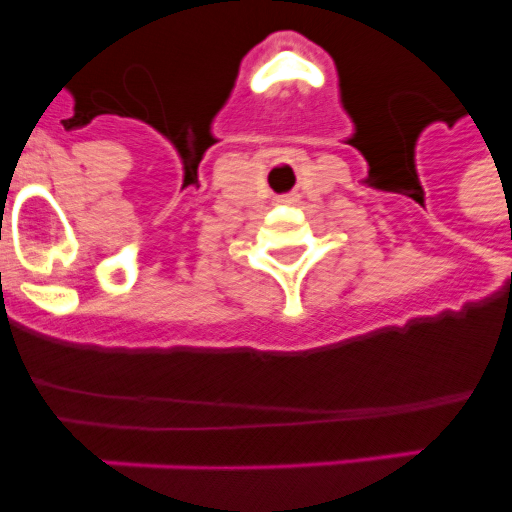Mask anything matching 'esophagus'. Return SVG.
I'll use <instances>...</instances> for the list:
<instances>
[{"label":"esophagus","instance_id":"1","mask_svg":"<svg viewBox=\"0 0 512 512\" xmlns=\"http://www.w3.org/2000/svg\"><path fill=\"white\" fill-rule=\"evenodd\" d=\"M297 194H284V202H295Z\"/></svg>","mask_w":512,"mask_h":512}]
</instances>
